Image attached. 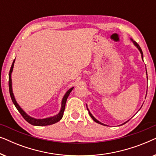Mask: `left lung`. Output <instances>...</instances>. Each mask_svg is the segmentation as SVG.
I'll return each instance as SVG.
<instances>
[{
    "label": "left lung",
    "mask_w": 156,
    "mask_h": 156,
    "mask_svg": "<svg viewBox=\"0 0 156 156\" xmlns=\"http://www.w3.org/2000/svg\"><path fill=\"white\" fill-rule=\"evenodd\" d=\"M131 40H132V41H133V44H135V45H136V47H137V48L138 49V50H139V51H140V54H141L142 59H143V60H144V56H143V52H142V50H141V48H140V46H139V45H138V44L137 43V42H135V41H133V40H132V39H131ZM146 74H147V72H146ZM87 109H88V108H87ZM88 111H89V109H88ZM89 115H90V116L91 117V119H93V120L95 121V122H97V123H100V124H101V125L106 126L105 124H104V123H101V122H100V121H98V120H97V119H96L94 118V116H92V114H91V113H90V112H89ZM127 123V121H126V122H125L124 123ZM124 123H123V124H124ZM123 124H121V125H123Z\"/></svg>",
    "instance_id": "obj_1"
}]
</instances>
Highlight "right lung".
<instances>
[{
  "label": "right lung",
  "instance_id": "add662e5",
  "mask_svg": "<svg viewBox=\"0 0 156 156\" xmlns=\"http://www.w3.org/2000/svg\"><path fill=\"white\" fill-rule=\"evenodd\" d=\"M14 62H15V59L12 62V66L10 67V72H9V81H8V85H9V91H10V97H11V99L12 102H13L14 105L16 106V107L20 114L22 115V116L24 118V119L26 121H27L29 123L33 125V126H48V125H52L54 124V123L58 122L59 121H60L62 118L63 114H64V112H65V104H66V101H67V99L68 97H69V94L71 91H72V89H74V87L69 89L68 90L66 94L64 96L62 101V106H61V110L58 114L55 115L54 116L50 117V118H46V119H36L35 118H33V117L27 115L26 113H25L24 111H23L22 108H20V106L18 105V103H17L16 101V99H15L13 93H12V80H11V73L12 72V69H13V66H14Z\"/></svg>",
  "mask_w": 156,
  "mask_h": 156
}]
</instances>
